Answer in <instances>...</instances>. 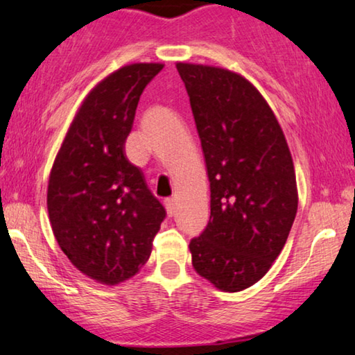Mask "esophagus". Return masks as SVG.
Segmentation results:
<instances>
[{
	"instance_id": "esophagus-1",
	"label": "esophagus",
	"mask_w": 355,
	"mask_h": 355,
	"mask_svg": "<svg viewBox=\"0 0 355 355\" xmlns=\"http://www.w3.org/2000/svg\"><path fill=\"white\" fill-rule=\"evenodd\" d=\"M164 205H166V210H167V215L172 216L173 211H175V199L172 198H167L164 200Z\"/></svg>"
}]
</instances>
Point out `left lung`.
Masks as SVG:
<instances>
[{
  "label": "left lung",
  "instance_id": "left-lung-1",
  "mask_svg": "<svg viewBox=\"0 0 355 355\" xmlns=\"http://www.w3.org/2000/svg\"><path fill=\"white\" fill-rule=\"evenodd\" d=\"M210 182V220L189 250L216 288L241 292L282 252L298 209L292 155L276 116L245 78L177 63Z\"/></svg>",
  "mask_w": 355,
  "mask_h": 355
}]
</instances>
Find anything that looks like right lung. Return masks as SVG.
Segmentation results:
<instances>
[{
	"label": "right lung",
	"instance_id": "add662e5",
	"mask_svg": "<svg viewBox=\"0 0 355 355\" xmlns=\"http://www.w3.org/2000/svg\"><path fill=\"white\" fill-rule=\"evenodd\" d=\"M162 68L134 63L92 89L51 171L47 210L55 239L79 271L102 284L139 271L167 215L124 150L140 95Z\"/></svg>",
	"mask_w": 355,
	"mask_h": 355
}]
</instances>
